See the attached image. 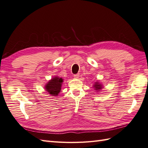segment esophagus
I'll list each match as a JSON object with an SVG mask.
<instances>
[{
	"label": "esophagus",
	"instance_id": "1",
	"mask_svg": "<svg viewBox=\"0 0 148 148\" xmlns=\"http://www.w3.org/2000/svg\"><path fill=\"white\" fill-rule=\"evenodd\" d=\"M79 74H74V77L75 79H77V78H79Z\"/></svg>",
	"mask_w": 148,
	"mask_h": 148
}]
</instances>
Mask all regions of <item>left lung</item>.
Segmentation results:
<instances>
[{"label":"left lung","instance_id":"1","mask_svg":"<svg viewBox=\"0 0 148 148\" xmlns=\"http://www.w3.org/2000/svg\"><path fill=\"white\" fill-rule=\"evenodd\" d=\"M94 88H95L96 90H99V89H101L102 88V86L101 84H98V83H96V84H94Z\"/></svg>","mask_w":148,"mask_h":148}]
</instances>
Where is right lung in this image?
Listing matches in <instances>:
<instances>
[{
    "mask_svg": "<svg viewBox=\"0 0 148 148\" xmlns=\"http://www.w3.org/2000/svg\"><path fill=\"white\" fill-rule=\"evenodd\" d=\"M63 82V79L58 77H55L52 79L45 86V90H47L49 94L52 96H58L61 89V86Z\"/></svg>",
    "mask_w": 148,
    "mask_h": 148,
    "instance_id": "add662e5",
    "label": "right lung"
}]
</instances>
